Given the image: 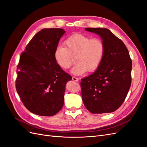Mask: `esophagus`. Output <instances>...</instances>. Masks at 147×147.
Here are the masks:
<instances>
[{
    "label": "esophagus",
    "instance_id": "34e87169",
    "mask_svg": "<svg viewBox=\"0 0 147 147\" xmlns=\"http://www.w3.org/2000/svg\"><path fill=\"white\" fill-rule=\"evenodd\" d=\"M72 80H73L74 81H75V82H78L79 78L75 77H72Z\"/></svg>",
    "mask_w": 147,
    "mask_h": 147
}]
</instances>
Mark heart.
<instances>
[{
  "mask_svg": "<svg viewBox=\"0 0 147 147\" xmlns=\"http://www.w3.org/2000/svg\"><path fill=\"white\" fill-rule=\"evenodd\" d=\"M64 45L57 46L54 53L56 64L64 70L69 69L76 57L77 63L72 73L80 75L94 72L102 63L105 53V45L101 39L92 38L82 34H75L65 39Z\"/></svg>",
  "mask_w": 147,
  "mask_h": 147,
  "instance_id": "1",
  "label": "heart"
}]
</instances>
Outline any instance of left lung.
Segmentation results:
<instances>
[{
    "instance_id": "obj_1",
    "label": "left lung",
    "mask_w": 147,
    "mask_h": 147,
    "mask_svg": "<svg viewBox=\"0 0 147 147\" xmlns=\"http://www.w3.org/2000/svg\"><path fill=\"white\" fill-rule=\"evenodd\" d=\"M99 35L105 45L102 63L92 75L82 79V96L92 113H111L125 100L131 84L132 61L121 40L106 28H86Z\"/></svg>"
}]
</instances>
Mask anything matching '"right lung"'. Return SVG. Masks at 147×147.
I'll use <instances>...</instances> for the list:
<instances>
[{
	"mask_svg": "<svg viewBox=\"0 0 147 147\" xmlns=\"http://www.w3.org/2000/svg\"><path fill=\"white\" fill-rule=\"evenodd\" d=\"M64 33L60 28L42 29L20 56L16 91L26 108L37 115L53 116L64 105L65 84L72 77L56 64L54 53Z\"/></svg>",
	"mask_w": 147,
	"mask_h": 147,
	"instance_id": "add662e5",
	"label": "right lung"
}]
</instances>
